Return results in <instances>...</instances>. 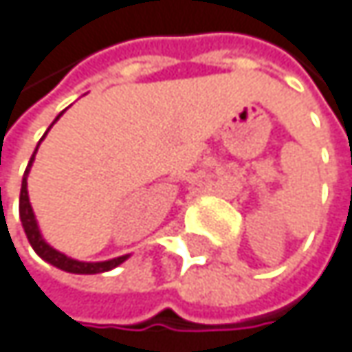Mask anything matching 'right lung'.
Segmentation results:
<instances>
[{"label": "right lung", "instance_id": "obj_1", "mask_svg": "<svg viewBox=\"0 0 352 352\" xmlns=\"http://www.w3.org/2000/svg\"><path fill=\"white\" fill-rule=\"evenodd\" d=\"M63 115V111L55 117V121ZM53 121V123H55ZM51 129V127H49ZM47 129V131H49ZM45 131V135H47ZM43 135V138H45ZM41 144V142H38ZM38 146L34 148L32 152V158L24 170V177H22V190H20V221H22V227H24V233L28 237V243L32 245V250L45 260L49 262L51 266L59 268V270H65V272H72V274H100V272H109L113 268H117L119 264H123L127 260V256H119V258H113V260H107V262H80V260H74L57 250H53L41 235L38 231V225H36V219H34V212H32V206H30V200H28V184H26V177H28V170L32 166V160H34V154H36Z\"/></svg>", "mask_w": 352, "mask_h": 352}]
</instances>
